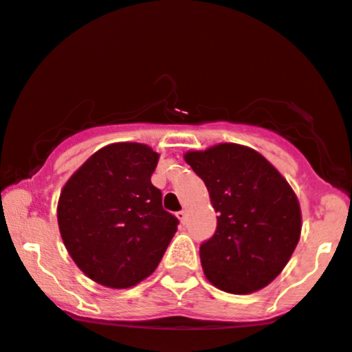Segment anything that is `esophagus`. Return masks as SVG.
I'll return each instance as SVG.
<instances>
[{
  "mask_svg": "<svg viewBox=\"0 0 352 352\" xmlns=\"http://www.w3.org/2000/svg\"><path fill=\"white\" fill-rule=\"evenodd\" d=\"M177 219H179L182 223H185V220H187V212H185V210L177 212Z\"/></svg>",
  "mask_w": 352,
  "mask_h": 352,
  "instance_id": "obj_1",
  "label": "esophagus"
}]
</instances>
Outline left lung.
I'll return each mask as SVG.
<instances>
[{
	"mask_svg": "<svg viewBox=\"0 0 352 352\" xmlns=\"http://www.w3.org/2000/svg\"><path fill=\"white\" fill-rule=\"evenodd\" d=\"M184 158L219 212L217 230L200 245L206 277L230 294L265 287L283 272L300 237V207L291 185L244 145L219 144Z\"/></svg>",
	"mask_w": 352,
	"mask_h": 352,
	"instance_id": "8db88e82",
	"label": "left lung"
}]
</instances>
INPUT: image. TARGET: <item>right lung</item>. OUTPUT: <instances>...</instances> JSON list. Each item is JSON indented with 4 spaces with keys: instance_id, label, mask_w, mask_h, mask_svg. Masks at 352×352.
Masks as SVG:
<instances>
[{
    "instance_id": "add662e5",
    "label": "right lung",
    "mask_w": 352,
    "mask_h": 352,
    "mask_svg": "<svg viewBox=\"0 0 352 352\" xmlns=\"http://www.w3.org/2000/svg\"><path fill=\"white\" fill-rule=\"evenodd\" d=\"M158 153L120 142L100 148L73 173L58 200V227L85 276L126 289L157 269L179 219L162 207L150 179Z\"/></svg>"
}]
</instances>
